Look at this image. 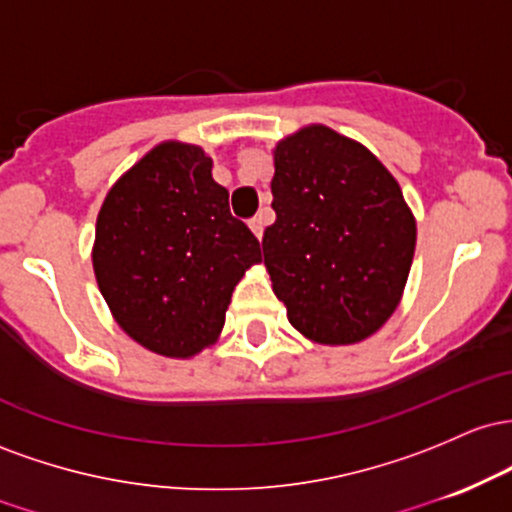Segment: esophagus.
<instances>
[{"label": "esophagus", "instance_id": "34e87169", "mask_svg": "<svg viewBox=\"0 0 512 512\" xmlns=\"http://www.w3.org/2000/svg\"><path fill=\"white\" fill-rule=\"evenodd\" d=\"M266 220H268V217H266V212H258L256 217H251V220H249V227H251V232H254L258 239L263 237V229H266Z\"/></svg>", "mask_w": 512, "mask_h": 512}]
</instances>
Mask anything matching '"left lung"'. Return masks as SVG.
<instances>
[{"label":"left lung","mask_w":512,"mask_h":512,"mask_svg":"<svg viewBox=\"0 0 512 512\" xmlns=\"http://www.w3.org/2000/svg\"><path fill=\"white\" fill-rule=\"evenodd\" d=\"M273 166L263 256L275 297L312 341H363L392 317L411 271L416 222L399 183L324 125L280 142Z\"/></svg>","instance_id":"obj_1"}]
</instances>
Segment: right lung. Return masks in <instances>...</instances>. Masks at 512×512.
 Wrapping results in <instances>:
<instances>
[{"mask_svg": "<svg viewBox=\"0 0 512 512\" xmlns=\"http://www.w3.org/2000/svg\"><path fill=\"white\" fill-rule=\"evenodd\" d=\"M258 261L261 244L193 145L154 147L108 191L96 220L103 300L120 329L166 358L215 341L234 285Z\"/></svg>", "mask_w": 512, "mask_h": 512, "instance_id": "add662e5", "label": "right lung"}]
</instances>
